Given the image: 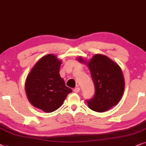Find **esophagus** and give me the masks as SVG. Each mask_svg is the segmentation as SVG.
I'll use <instances>...</instances> for the list:
<instances>
[{"label": "esophagus", "mask_w": 146, "mask_h": 146, "mask_svg": "<svg viewBox=\"0 0 146 146\" xmlns=\"http://www.w3.org/2000/svg\"><path fill=\"white\" fill-rule=\"evenodd\" d=\"M73 91H74L75 93H79V91H80V88H79V87H75V88L73 89Z\"/></svg>", "instance_id": "1"}]
</instances>
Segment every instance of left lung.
<instances>
[{
	"label": "left lung",
	"mask_w": 146,
	"mask_h": 146,
	"mask_svg": "<svg viewBox=\"0 0 146 146\" xmlns=\"http://www.w3.org/2000/svg\"><path fill=\"white\" fill-rule=\"evenodd\" d=\"M77 60L88 66L95 85L94 96L86 100L89 108L95 111L104 112L116 106L125 88V81L119 66L101 54L95 55L89 62L81 57Z\"/></svg>",
	"instance_id": "obj_1"
}]
</instances>
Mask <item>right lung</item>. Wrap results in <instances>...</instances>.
<instances>
[{
	"label": "right lung",
	"instance_id": "1",
	"mask_svg": "<svg viewBox=\"0 0 146 146\" xmlns=\"http://www.w3.org/2000/svg\"><path fill=\"white\" fill-rule=\"evenodd\" d=\"M61 64V60L53 54L44 56L32 68L25 81L29 102L46 113L59 109L72 92L59 75Z\"/></svg>",
	"mask_w": 146,
	"mask_h": 146
}]
</instances>
